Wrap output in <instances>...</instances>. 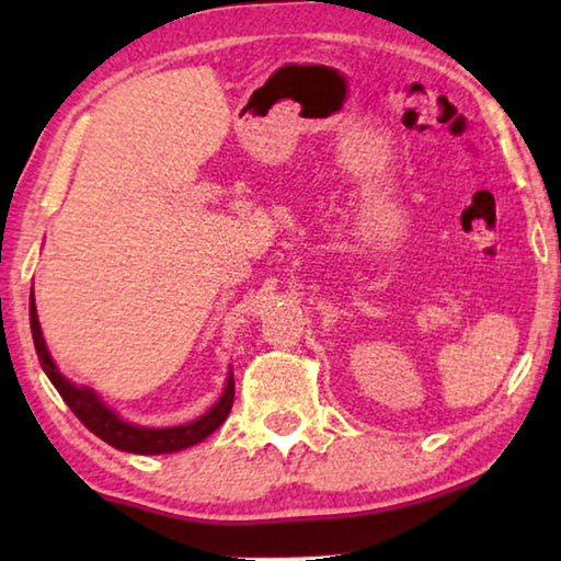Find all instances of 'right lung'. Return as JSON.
<instances>
[{"instance_id":"right-lung-1","label":"right lung","mask_w":561,"mask_h":561,"mask_svg":"<svg viewBox=\"0 0 561 561\" xmlns=\"http://www.w3.org/2000/svg\"><path fill=\"white\" fill-rule=\"evenodd\" d=\"M30 321H32V336H34V348L36 356H39V364L44 374L49 376L56 391L71 408L73 415L87 425V428L99 435L101 440H106L116 450L126 453H138V455H160V453H175L190 448V445L205 440L207 435L215 433L225 423V417L230 415V408L234 401V378L232 374L227 376V386L210 411L197 417V421L187 425H173V428H144V425H133L121 421L116 411L101 401V398L91 391L87 386H76L64 374H59L49 348L44 344L39 319H36V304H34V289L30 297Z\"/></svg>"}]
</instances>
